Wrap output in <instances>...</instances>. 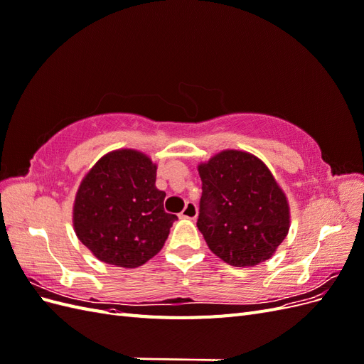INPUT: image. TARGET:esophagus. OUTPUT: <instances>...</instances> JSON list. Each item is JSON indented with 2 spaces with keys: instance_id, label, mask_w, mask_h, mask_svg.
<instances>
[{
  "instance_id": "obj_1",
  "label": "esophagus",
  "mask_w": 364,
  "mask_h": 364,
  "mask_svg": "<svg viewBox=\"0 0 364 364\" xmlns=\"http://www.w3.org/2000/svg\"><path fill=\"white\" fill-rule=\"evenodd\" d=\"M181 217L182 218H190V220H194L197 217V206L193 203V202H186L183 211L181 213Z\"/></svg>"
}]
</instances>
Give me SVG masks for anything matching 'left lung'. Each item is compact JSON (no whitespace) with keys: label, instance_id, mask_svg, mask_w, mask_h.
I'll return each mask as SVG.
<instances>
[{"label":"left lung","instance_id":"1","mask_svg":"<svg viewBox=\"0 0 364 364\" xmlns=\"http://www.w3.org/2000/svg\"><path fill=\"white\" fill-rule=\"evenodd\" d=\"M202 197L197 228L213 253L235 267L269 259L289 234L290 208L257 156L223 150L199 165Z\"/></svg>","mask_w":364,"mask_h":364}]
</instances>
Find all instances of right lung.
I'll use <instances>...</instances> for the list:
<instances>
[{"label":"right lung","instance_id":"right-lung-1","mask_svg":"<svg viewBox=\"0 0 364 364\" xmlns=\"http://www.w3.org/2000/svg\"><path fill=\"white\" fill-rule=\"evenodd\" d=\"M156 164L144 153H107L83 178L75 194V235L94 255L117 267L135 269L162 249L174 214L164 211Z\"/></svg>","mask_w":364,"mask_h":364}]
</instances>
